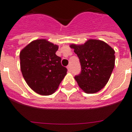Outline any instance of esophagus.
<instances>
[{"label":"esophagus","mask_w":132,"mask_h":132,"mask_svg":"<svg viewBox=\"0 0 132 132\" xmlns=\"http://www.w3.org/2000/svg\"><path fill=\"white\" fill-rule=\"evenodd\" d=\"M67 69H68V70L69 72H70V71H71V65H68V66H67Z\"/></svg>","instance_id":"1"}]
</instances>
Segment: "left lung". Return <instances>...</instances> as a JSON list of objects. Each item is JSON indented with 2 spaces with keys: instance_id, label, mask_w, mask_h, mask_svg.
I'll list each match as a JSON object with an SVG mask.
<instances>
[{
  "instance_id": "8db88e82",
  "label": "left lung",
  "mask_w": 132,
  "mask_h": 132,
  "mask_svg": "<svg viewBox=\"0 0 132 132\" xmlns=\"http://www.w3.org/2000/svg\"><path fill=\"white\" fill-rule=\"evenodd\" d=\"M81 72L75 77L79 88L87 94L100 91L108 82L115 64V51L102 40L89 39L84 44H72Z\"/></svg>"
}]
</instances>
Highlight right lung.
I'll return each instance as SVG.
<instances>
[{
	"label": "right lung",
	"mask_w": 132,
	"mask_h": 132,
	"mask_svg": "<svg viewBox=\"0 0 132 132\" xmlns=\"http://www.w3.org/2000/svg\"><path fill=\"white\" fill-rule=\"evenodd\" d=\"M58 45L46 39L30 42L20 53V70L34 92L48 96L55 92L67 73L61 57L55 54Z\"/></svg>",
	"instance_id": "1"
}]
</instances>
